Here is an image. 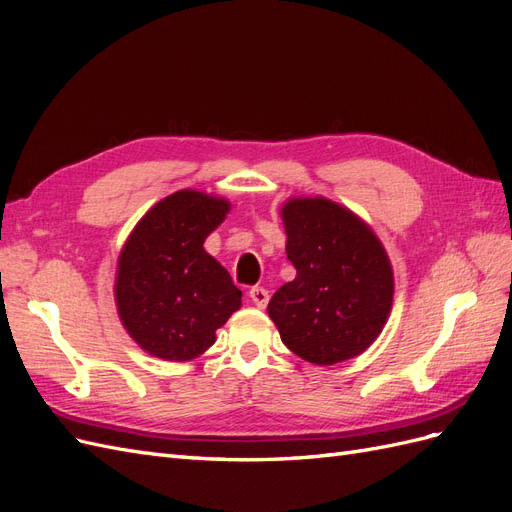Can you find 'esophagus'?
<instances>
[{"label":"esophagus","instance_id":"obj_1","mask_svg":"<svg viewBox=\"0 0 512 512\" xmlns=\"http://www.w3.org/2000/svg\"><path fill=\"white\" fill-rule=\"evenodd\" d=\"M250 299H252V303H254L256 307H267V303H269V292H267V288L254 286V288H250Z\"/></svg>","mask_w":512,"mask_h":512}]
</instances>
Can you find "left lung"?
<instances>
[{
	"mask_svg": "<svg viewBox=\"0 0 512 512\" xmlns=\"http://www.w3.org/2000/svg\"><path fill=\"white\" fill-rule=\"evenodd\" d=\"M286 256L297 277L269 301L282 342L314 365L342 363L380 335L393 303L382 243L354 213L327 198L284 205Z\"/></svg>",
	"mask_w": 512,
	"mask_h": 512,
	"instance_id": "8db88e82",
	"label": "left lung"
}]
</instances>
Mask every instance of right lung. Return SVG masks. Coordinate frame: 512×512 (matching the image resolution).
Instances as JSON below:
<instances>
[{"mask_svg":"<svg viewBox=\"0 0 512 512\" xmlns=\"http://www.w3.org/2000/svg\"><path fill=\"white\" fill-rule=\"evenodd\" d=\"M230 205L203 192L166 196L136 224L119 256L115 299L134 342L164 361H190L241 307L230 273L205 239Z\"/></svg>","mask_w":512,"mask_h":512,"instance_id":"1","label":"right lung"}]
</instances>
